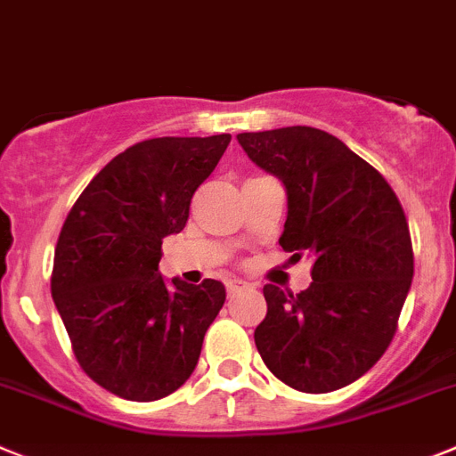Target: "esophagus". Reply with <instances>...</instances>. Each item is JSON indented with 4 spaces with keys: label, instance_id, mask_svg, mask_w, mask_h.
<instances>
[{
    "label": "esophagus",
    "instance_id": "34e87169",
    "mask_svg": "<svg viewBox=\"0 0 456 456\" xmlns=\"http://www.w3.org/2000/svg\"><path fill=\"white\" fill-rule=\"evenodd\" d=\"M224 286H227V293L233 295V293H240V290H248V289H254L249 281H245V279H238V277H229L227 281H224Z\"/></svg>",
    "mask_w": 456,
    "mask_h": 456
}]
</instances>
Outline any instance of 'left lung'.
<instances>
[{
    "label": "left lung",
    "instance_id": "left-lung-1",
    "mask_svg": "<svg viewBox=\"0 0 456 456\" xmlns=\"http://www.w3.org/2000/svg\"><path fill=\"white\" fill-rule=\"evenodd\" d=\"M289 198L279 245L314 258L311 286H264L268 314L254 331L277 379L330 393L366 375L391 346L413 279L407 216L388 182L327 131L281 126L238 134Z\"/></svg>",
    "mask_w": 456,
    "mask_h": 456
}]
</instances>
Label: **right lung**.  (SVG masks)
I'll return each mask as SVG.
<instances>
[{"label": "right lung", "mask_w": 456, "mask_h": 456, "mask_svg": "<svg viewBox=\"0 0 456 456\" xmlns=\"http://www.w3.org/2000/svg\"><path fill=\"white\" fill-rule=\"evenodd\" d=\"M232 136L150 138L97 172L69 208L52 297L81 370L113 395L161 400L192 375L224 286L159 274L163 238L186 227L191 200Z\"/></svg>", "instance_id": "add662e5"}]
</instances>
